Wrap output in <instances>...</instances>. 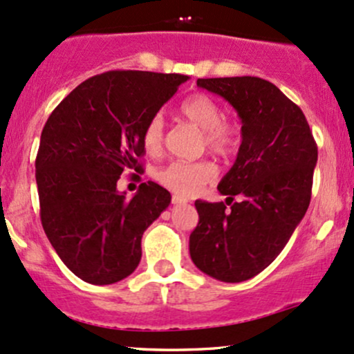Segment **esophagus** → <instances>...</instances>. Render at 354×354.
<instances>
[{"mask_svg": "<svg viewBox=\"0 0 354 354\" xmlns=\"http://www.w3.org/2000/svg\"><path fill=\"white\" fill-rule=\"evenodd\" d=\"M171 201H173L174 205H180V203H186V198H183V196H178V195H173V198H171Z\"/></svg>", "mask_w": 354, "mask_h": 354, "instance_id": "34e87169", "label": "esophagus"}]
</instances>
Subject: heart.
Here are the masks:
<instances>
[{
    "mask_svg": "<svg viewBox=\"0 0 354 354\" xmlns=\"http://www.w3.org/2000/svg\"><path fill=\"white\" fill-rule=\"evenodd\" d=\"M180 118L203 133V146L212 153L227 156L240 142V127L223 118L218 100L208 94H193L181 102ZM142 147L149 156H158L165 147V126L159 114L147 120L142 131ZM216 168L208 159L200 161H173L156 171V180L176 195H193L205 183L213 180Z\"/></svg>",
    "mask_w": 354,
    "mask_h": 354,
    "instance_id": "1",
    "label": "heart"
}]
</instances>
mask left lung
<instances>
[{"label":"left lung","mask_w":354,"mask_h":354,"mask_svg":"<svg viewBox=\"0 0 354 354\" xmlns=\"http://www.w3.org/2000/svg\"><path fill=\"white\" fill-rule=\"evenodd\" d=\"M242 119V145L218 192L223 201L196 200L200 216L189 255L221 282H242L269 267L304 218L310 201L317 146L299 106L259 77L198 79Z\"/></svg>","instance_id":"left-lung-1"}]
</instances>
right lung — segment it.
<instances>
[{
    "mask_svg": "<svg viewBox=\"0 0 354 354\" xmlns=\"http://www.w3.org/2000/svg\"><path fill=\"white\" fill-rule=\"evenodd\" d=\"M188 79L111 70L73 88L46 120L35 161L41 225L62 262L88 284L133 274L142 234L171 203L154 181L133 198L119 193L118 181L142 169L147 120Z\"/></svg>",
    "mask_w": 354,
    "mask_h": 354,
    "instance_id": "1",
    "label": "right lung"
}]
</instances>
